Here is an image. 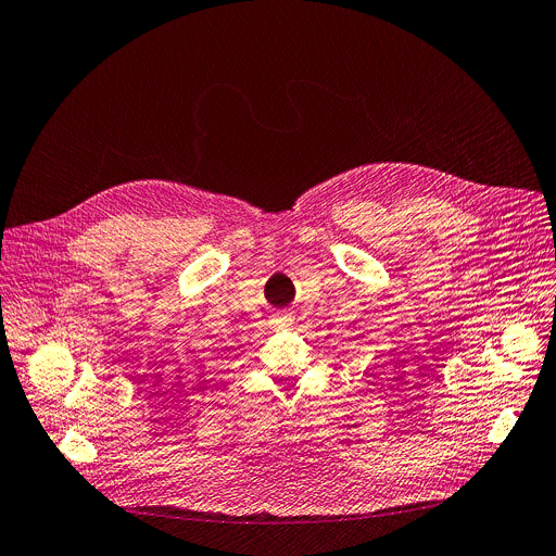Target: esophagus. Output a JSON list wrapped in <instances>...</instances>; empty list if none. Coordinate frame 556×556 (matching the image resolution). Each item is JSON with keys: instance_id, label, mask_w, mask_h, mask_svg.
Returning <instances> with one entry per match:
<instances>
[{"instance_id": "esophagus-1", "label": "esophagus", "mask_w": 556, "mask_h": 556, "mask_svg": "<svg viewBox=\"0 0 556 556\" xmlns=\"http://www.w3.org/2000/svg\"><path fill=\"white\" fill-rule=\"evenodd\" d=\"M293 323H295V318H293V314H291V312H278V314L274 316V327H276V331L291 329V327H293Z\"/></svg>"}]
</instances>
